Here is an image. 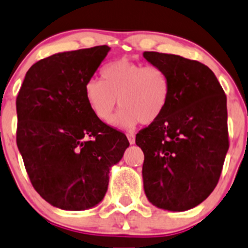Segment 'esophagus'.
<instances>
[{
	"mask_svg": "<svg viewBox=\"0 0 248 248\" xmlns=\"http://www.w3.org/2000/svg\"><path fill=\"white\" fill-rule=\"evenodd\" d=\"M127 138H128L129 144L136 143V136H134L133 133H127Z\"/></svg>",
	"mask_w": 248,
	"mask_h": 248,
	"instance_id": "34e87169",
	"label": "esophagus"
}]
</instances>
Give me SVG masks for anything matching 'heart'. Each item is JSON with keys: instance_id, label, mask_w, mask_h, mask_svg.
<instances>
[{"instance_id": "heart-1", "label": "heart", "mask_w": 248, "mask_h": 248, "mask_svg": "<svg viewBox=\"0 0 248 248\" xmlns=\"http://www.w3.org/2000/svg\"><path fill=\"white\" fill-rule=\"evenodd\" d=\"M103 81L90 78L85 98L95 117L109 122L119 99L120 110L114 120L119 128L132 129L141 121L149 124L162 115L170 98V78L158 66L116 60L102 71Z\"/></svg>"}]
</instances>
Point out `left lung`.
Instances as JSON below:
<instances>
[{"mask_svg":"<svg viewBox=\"0 0 248 248\" xmlns=\"http://www.w3.org/2000/svg\"><path fill=\"white\" fill-rule=\"evenodd\" d=\"M143 55L170 78L162 115L136 136L144 153V191L156 207L183 212L205 201L219 180L229 149L227 97L200 62L158 52Z\"/></svg>","mask_w":248,"mask_h":248,"instance_id":"left-lung-1","label":"left lung"}]
</instances>
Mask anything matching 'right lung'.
I'll return each instance as SVG.
<instances>
[{
    "label": "right lung",
    "instance_id": "1",
    "mask_svg": "<svg viewBox=\"0 0 248 248\" xmlns=\"http://www.w3.org/2000/svg\"><path fill=\"white\" fill-rule=\"evenodd\" d=\"M109 46L55 53L26 73L16 97V145L35 190L60 210L83 211L104 199L127 137L88 107L85 85Z\"/></svg>",
    "mask_w": 248,
    "mask_h": 248
}]
</instances>
